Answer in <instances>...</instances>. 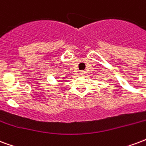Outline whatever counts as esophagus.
Wrapping results in <instances>:
<instances>
[{
	"instance_id": "34e87169",
	"label": "esophagus",
	"mask_w": 146,
	"mask_h": 146,
	"mask_svg": "<svg viewBox=\"0 0 146 146\" xmlns=\"http://www.w3.org/2000/svg\"><path fill=\"white\" fill-rule=\"evenodd\" d=\"M85 74V72H84V71H81V72H79V73H78V74H80V75H84Z\"/></svg>"
}]
</instances>
